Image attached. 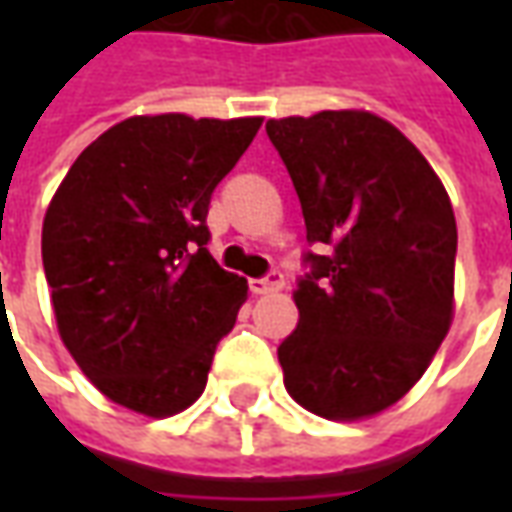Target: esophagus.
<instances>
[{
	"label": "esophagus",
	"mask_w": 512,
	"mask_h": 512,
	"mask_svg": "<svg viewBox=\"0 0 512 512\" xmlns=\"http://www.w3.org/2000/svg\"><path fill=\"white\" fill-rule=\"evenodd\" d=\"M282 285H285V279H282V274H277V271H271V274L263 279H252V282H249V288H252V293H255V296L282 290Z\"/></svg>",
	"instance_id": "34e87169"
}]
</instances>
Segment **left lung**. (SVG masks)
I'll list each match as a JSON object with an SVG mask.
<instances>
[{"mask_svg": "<svg viewBox=\"0 0 512 512\" xmlns=\"http://www.w3.org/2000/svg\"><path fill=\"white\" fill-rule=\"evenodd\" d=\"M299 194L312 271L299 326L277 348L288 395L356 422L395 406L428 370L455 312V213L428 158L365 109L268 120Z\"/></svg>", "mask_w": 512, "mask_h": 512, "instance_id": "obj_1", "label": "left lung"}]
</instances>
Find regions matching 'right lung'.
<instances>
[{
	"mask_svg": "<svg viewBox=\"0 0 512 512\" xmlns=\"http://www.w3.org/2000/svg\"><path fill=\"white\" fill-rule=\"evenodd\" d=\"M263 117L136 115L82 150L43 219L57 332L117 406L164 419L208 384L246 279L208 252L216 183Z\"/></svg>",
	"mask_w": 512,
	"mask_h": 512,
	"instance_id": "right-lung-1",
	"label": "right lung"
}]
</instances>
